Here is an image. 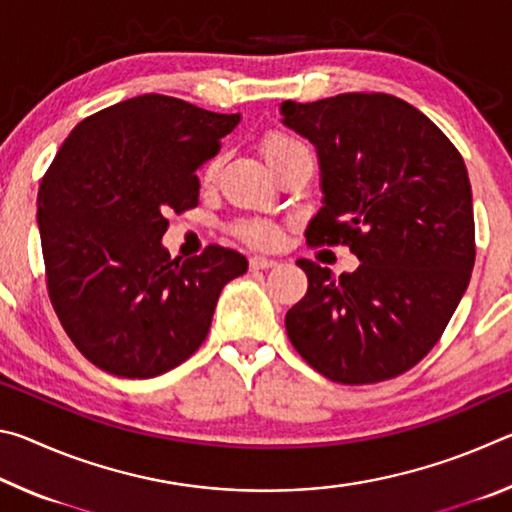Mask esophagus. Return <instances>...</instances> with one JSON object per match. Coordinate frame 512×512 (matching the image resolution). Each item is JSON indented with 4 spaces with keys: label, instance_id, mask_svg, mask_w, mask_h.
<instances>
[{
    "label": "esophagus",
    "instance_id": "1",
    "mask_svg": "<svg viewBox=\"0 0 512 512\" xmlns=\"http://www.w3.org/2000/svg\"><path fill=\"white\" fill-rule=\"evenodd\" d=\"M277 262L275 259H271V257H264V255H255V257H250V268H253V271H264V268H273Z\"/></svg>",
    "mask_w": 512,
    "mask_h": 512
}]
</instances>
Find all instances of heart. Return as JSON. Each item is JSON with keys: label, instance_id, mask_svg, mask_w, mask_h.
<instances>
[{"label": "heart", "instance_id": "obj_1", "mask_svg": "<svg viewBox=\"0 0 512 512\" xmlns=\"http://www.w3.org/2000/svg\"><path fill=\"white\" fill-rule=\"evenodd\" d=\"M262 151L266 155L268 164H275L284 158H291V155H296V153H309L305 144L287 133H268L262 140ZM219 164H221V158L216 155V158L207 162L203 178L212 180L216 176V171H219ZM235 232L241 239H246L248 244L262 246V248H271L277 244V241H280V232H277L275 225L268 221H241L235 225Z\"/></svg>", "mask_w": 512, "mask_h": 512}]
</instances>
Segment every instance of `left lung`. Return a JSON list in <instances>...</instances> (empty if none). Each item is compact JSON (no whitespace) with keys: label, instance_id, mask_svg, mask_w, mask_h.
<instances>
[{"label":"left lung","instance_id":"obj_1","mask_svg":"<svg viewBox=\"0 0 512 512\" xmlns=\"http://www.w3.org/2000/svg\"><path fill=\"white\" fill-rule=\"evenodd\" d=\"M282 124L316 146L323 207L309 244H345L354 273L298 259L305 298L287 334L311 368L339 384L411 370L443 336L470 284L474 210L465 162L411 103L348 92L280 106Z\"/></svg>","mask_w":512,"mask_h":512}]
</instances>
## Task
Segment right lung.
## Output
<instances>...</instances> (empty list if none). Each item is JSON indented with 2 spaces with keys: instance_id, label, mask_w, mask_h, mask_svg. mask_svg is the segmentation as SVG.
Returning a JSON list of instances; mask_svg holds the SVG:
<instances>
[{
  "instance_id": "1",
  "label": "right lung",
  "mask_w": 512,
  "mask_h": 512,
  "mask_svg": "<svg viewBox=\"0 0 512 512\" xmlns=\"http://www.w3.org/2000/svg\"><path fill=\"white\" fill-rule=\"evenodd\" d=\"M239 119L142 94L83 119L40 180L51 305L83 357L110 375L149 379L192 357L221 289L248 271L232 248L212 244L180 262L162 246L164 214L198 205L196 169Z\"/></svg>"
}]
</instances>
